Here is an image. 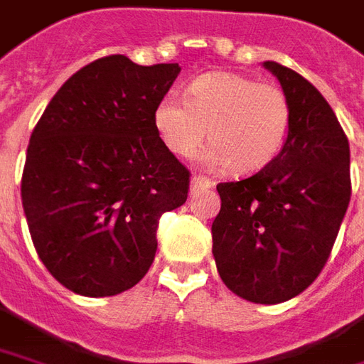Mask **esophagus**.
<instances>
[{
	"label": "esophagus",
	"mask_w": 364,
	"mask_h": 364,
	"mask_svg": "<svg viewBox=\"0 0 364 364\" xmlns=\"http://www.w3.org/2000/svg\"><path fill=\"white\" fill-rule=\"evenodd\" d=\"M214 186V182L204 176H192L190 180V194H200V192H208Z\"/></svg>",
	"instance_id": "1"
}]
</instances>
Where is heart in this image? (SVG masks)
Masks as SVG:
<instances>
[{
  "label": "heart",
  "mask_w": 364,
  "mask_h": 364,
  "mask_svg": "<svg viewBox=\"0 0 364 364\" xmlns=\"http://www.w3.org/2000/svg\"><path fill=\"white\" fill-rule=\"evenodd\" d=\"M160 140L178 158H192L206 142V164L248 176L267 168L282 150L290 128V104L279 85L258 84L232 72L196 77L188 100L162 97L154 109Z\"/></svg>",
  "instance_id": "b5f03b06"
}]
</instances>
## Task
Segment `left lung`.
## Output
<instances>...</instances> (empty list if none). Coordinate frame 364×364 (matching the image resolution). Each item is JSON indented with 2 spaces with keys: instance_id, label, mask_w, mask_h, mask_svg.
I'll use <instances>...</instances> for the list:
<instances>
[{
  "instance_id": "8db88e82",
  "label": "left lung",
  "mask_w": 364,
  "mask_h": 364,
  "mask_svg": "<svg viewBox=\"0 0 364 364\" xmlns=\"http://www.w3.org/2000/svg\"><path fill=\"white\" fill-rule=\"evenodd\" d=\"M290 104L280 154L255 176L222 182L212 255L245 301L279 304L309 289L328 260L350 200L348 140L323 94L294 70L264 62Z\"/></svg>"
}]
</instances>
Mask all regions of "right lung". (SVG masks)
Segmentation results:
<instances>
[{
	"label": "right lung",
	"mask_w": 364,
	"mask_h": 364,
	"mask_svg": "<svg viewBox=\"0 0 364 364\" xmlns=\"http://www.w3.org/2000/svg\"><path fill=\"white\" fill-rule=\"evenodd\" d=\"M178 74V63L96 60L58 90L31 132L21 176L29 234L51 277L75 294L138 284L160 216L186 202L190 172L154 126Z\"/></svg>",
	"instance_id": "obj_1"
}]
</instances>
